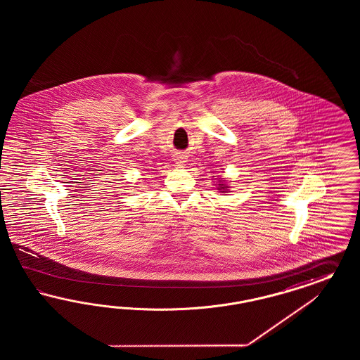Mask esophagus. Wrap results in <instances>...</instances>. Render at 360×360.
<instances>
[{"label": "esophagus", "mask_w": 360, "mask_h": 360, "mask_svg": "<svg viewBox=\"0 0 360 360\" xmlns=\"http://www.w3.org/2000/svg\"><path fill=\"white\" fill-rule=\"evenodd\" d=\"M174 161L175 164L178 165V166H184L186 162V155H184V154H176Z\"/></svg>", "instance_id": "34e87169"}]
</instances>
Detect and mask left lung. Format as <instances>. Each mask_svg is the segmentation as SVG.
<instances>
[{
	"label": "left lung",
	"instance_id": "8db88e82",
	"mask_svg": "<svg viewBox=\"0 0 360 360\" xmlns=\"http://www.w3.org/2000/svg\"><path fill=\"white\" fill-rule=\"evenodd\" d=\"M229 188V186L224 185L221 181H220V184H219V188L218 190H220V193H226V190Z\"/></svg>",
	"mask_w": 360,
	"mask_h": 360
}]
</instances>
